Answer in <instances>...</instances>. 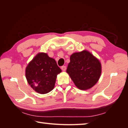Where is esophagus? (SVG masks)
Returning a JSON list of instances; mask_svg holds the SVG:
<instances>
[{"label":"esophagus","instance_id":"obj_1","mask_svg":"<svg viewBox=\"0 0 128 128\" xmlns=\"http://www.w3.org/2000/svg\"><path fill=\"white\" fill-rule=\"evenodd\" d=\"M61 70H63V71H65L66 70V66H62L61 67Z\"/></svg>","mask_w":128,"mask_h":128}]
</instances>
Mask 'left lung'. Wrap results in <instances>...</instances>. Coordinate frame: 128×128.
Masks as SVG:
<instances>
[{
  "instance_id": "left-lung-1",
  "label": "left lung",
  "mask_w": 128,
  "mask_h": 128,
  "mask_svg": "<svg viewBox=\"0 0 128 128\" xmlns=\"http://www.w3.org/2000/svg\"><path fill=\"white\" fill-rule=\"evenodd\" d=\"M101 71L100 61L86 50L70 55L66 70L75 86L82 90L94 86L100 78Z\"/></svg>"
}]
</instances>
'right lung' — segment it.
Segmentation results:
<instances>
[{
    "instance_id": "1",
    "label": "right lung",
    "mask_w": 128,
    "mask_h": 128,
    "mask_svg": "<svg viewBox=\"0 0 128 128\" xmlns=\"http://www.w3.org/2000/svg\"><path fill=\"white\" fill-rule=\"evenodd\" d=\"M54 59L46 53L39 52L26 68V78L32 89L39 94H45L55 86L57 76L61 72Z\"/></svg>"
}]
</instances>
